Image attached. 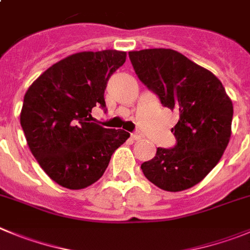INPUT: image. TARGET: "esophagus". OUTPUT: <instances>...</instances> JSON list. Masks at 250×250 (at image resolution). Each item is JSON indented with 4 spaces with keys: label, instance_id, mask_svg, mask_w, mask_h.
I'll use <instances>...</instances> for the list:
<instances>
[{
    "label": "esophagus",
    "instance_id": "1",
    "mask_svg": "<svg viewBox=\"0 0 250 250\" xmlns=\"http://www.w3.org/2000/svg\"><path fill=\"white\" fill-rule=\"evenodd\" d=\"M131 139L132 140H140V139H143V134H141L140 131H135L131 134Z\"/></svg>",
    "mask_w": 250,
    "mask_h": 250
}]
</instances>
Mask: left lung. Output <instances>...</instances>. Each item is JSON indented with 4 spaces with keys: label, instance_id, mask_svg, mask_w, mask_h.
Returning a JSON list of instances; mask_svg holds the SVG:
<instances>
[{
    "label": "left lung",
    "instance_id": "obj_1",
    "mask_svg": "<svg viewBox=\"0 0 250 250\" xmlns=\"http://www.w3.org/2000/svg\"><path fill=\"white\" fill-rule=\"evenodd\" d=\"M129 57L139 79L161 104L180 113L171 130L176 145L157 147L156 156L144 162L141 170L165 191L191 188L218 164L229 143L232 100L213 73L176 50H135Z\"/></svg>",
    "mask_w": 250,
    "mask_h": 250
}]
</instances>
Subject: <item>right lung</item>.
I'll return each mask as SVG.
<instances>
[{
    "label": "right lung",
    "instance_id": "obj_1",
    "mask_svg": "<svg viewBox=\"0 0 250 250\" xmlns=\"http://www.w3.org/2000/svg\"><path fill=\"white\" fill-rule=\"evenodd\" d=\"M126 53L106 49L80 52L62 59L34 80L24 95L21 126L43 171L69 189L97 182L114 151L129 139L125 130L91 121V109H106L109 78Z\"/></svg>",
    "mask_w": 250,
    "mask_h": 250
}]
</instances>
